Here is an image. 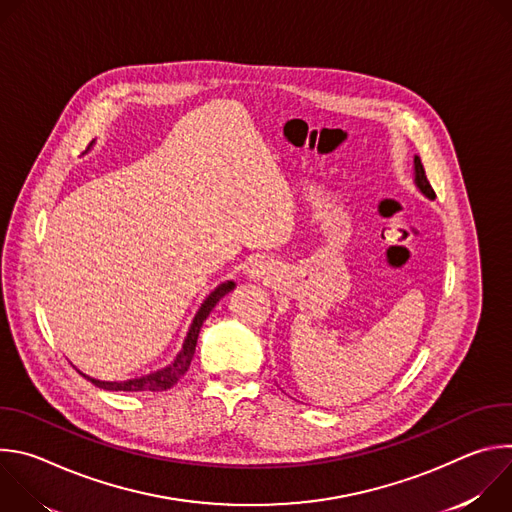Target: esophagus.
<instances>
[{"label": "esophagus", "instance_id": "34e87169", "mask_svg": "<svg viewBox=\"0 0 512 512\" xmlns=\"http://www.w3.org/2000/svg\"><path fill=\"white\" fill-rule=\"evenodd\" d=\"M251 273V277H255V279H263V281H269V279H273V267L269 265V263H265V261H259V263H255L253 265V269L249 271Z\"/></svg>", "mask_w": 512, "mask_h": 512}]
</instances>
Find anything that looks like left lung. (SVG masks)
<instances>
[{
  "label": "left lung",
  "instance_id": "left-lung-1",
  "mask_svg": "<svg viewBox=\"0 0 512 512\" xmlns=\"http://www.w3.org/2000/svg\"><path fill=\"white\" fill-rule=\"evenodd\" d=\"M413 174H415V186L427 196V198H435V192H433V188H431V184H429V180H427V176H425V170H423V164H421V160H419V156H415L413 158Z\"/></svg>",
  "mask_w": 512,
  "mask_h": 512
}]
</instances>
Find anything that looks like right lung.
Instances as JSON below:
<instances>
[{"label": "right lung", "instance_id": "right-lung-1", "mask_svg": "<svg viewBox=\"0 0 512 512\" xmlns=\"http://www.w3.org/2000/svg\"><path fill=\"white\" fill-rule=\"evenodd\" d=\"M231 289H235V281H225L218 285L214 291H210V296L202 302L200 310L196 312L192 324H190V330L184 338V344H182V350L178 352V356L174 358V362L170 364V367L162 369V371H156V373H150L145 377H137V379H129V381H99V379H93V377H87L83 375L87 381H91L95 387L99 389H105V391H166L170 387H174L182 375L188 371L190 367V360L194 356V350H196V340H198V334H200V328L204 324V320L208 318V314L212 312V308L221 302V298H225Z\"/></svg>", "mask_w": 512, "mask_h": 512}]
</instances>
